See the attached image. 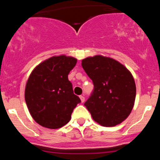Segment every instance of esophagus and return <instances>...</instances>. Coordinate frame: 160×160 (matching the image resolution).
Instances as JSON below:
<instances>
[{
  "mask_svg": "<svg viewBox=\"0 0 160 160\" xmlns=\"http://www.w3.org/2000/svg\"><path fill=\"white\" fill-rule=\"evenodd\" d=\"M79 98H80V99H81L82 102H85V97L83 95H80L79 96Z\"/></svg>",
  "mask_w": 160,
  "mask_h": 160,
  "instance_id": "1",
  "label": "esophagus"
}]
</instances>
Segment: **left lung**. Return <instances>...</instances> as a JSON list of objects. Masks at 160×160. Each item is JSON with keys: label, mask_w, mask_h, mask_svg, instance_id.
Returning a JSON list of instances; mask_svg holds the SVG:
<instances>
[{"label": "left lung", "mask_w": 160, "mask_h": 160, "mask_svg": "<svg viewBox=\"0 0 160 160\" xmlns=\"http://www.w3.org/2000/svg\"><path fill=\"white\" fill-rule=\"evenodd\" d=\"M94 90L84 103L93 119L103 127L121 123L131 114L136 87L131 72L118 61L97 55L82 61Z\"/></svg>", "instance_id": "obj_1"}]
</instances>
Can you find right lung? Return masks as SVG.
<instances>
[{"instance_id": "1", "label": "right lung", "mask_w": 160, "mask_h": 160, "mask_svg": "<svg viewBox=\"0 0 160 160\" xmlns=\"http://www.w3.org/2000/svg\"><path fill=\"white\" fill-rule=\"evenodd\" d=\"M77 59L54 56L32 70L25 86V98L32 118L42 127L58 129L66 125L78 103L68 74Z\"/></svg>"}]
</instances>
